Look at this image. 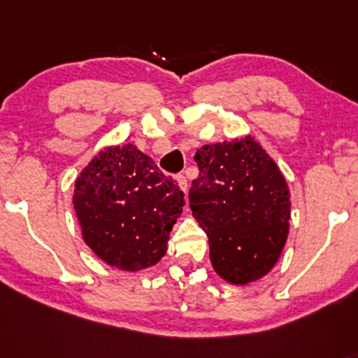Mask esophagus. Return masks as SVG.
Instances as JSON below:
<instances>
[{
	"instance_id": "obj_1",
	"label": "esophagus",
	"mask_w": 358,
	"mask_h": 358,
	"mask_svg": "<svg viewBox=\"0 0 358 358\" xmlns=\"http://www.w3.org/2000/svg\"><path fill=\"white\" fill-rule=\"evenodd\" d=\"M176 182H178L180 190H182L183 193H187V190H188V182H187V178H185L183 175H176Z\"/></svg>"
}]
</instances>
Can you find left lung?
I'll return each mask as SVG.
<instances>
[{"instance_id": "left-lung-1", "label": "left lung", "mask_w": 358, "mask_h": 358, "mask_svg": "<svg viewBox=\"0 0 358 358\" xmlns=\"http://www.w3.org/2000/svg\"><path fill=\"white\" fill-rule=\"evenodd\" d=\"M199 178L190 208L208 237L215 273L244 286L269 273L289 232V188L281 170L252 136L196 151Z\"/></svg>"}]
</instances>
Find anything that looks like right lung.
I'll return each mask as SVG.
<instances>
[{"instance_id":"add662e5","label":"right lung","mask_w":358,"mask_h":358,"mask_svg":"<svg viewBox=\"0 0 358 358\" xmlns=\"http://www.w3.org/2000/svg\"><path fill=\"white\" fill-rule=\"evenodd\" d=\"M72 202L92 252L113 268L134 273L165 256L185 199L175 180L127 143L90 159L77 176Z\"/></svg>"}]
</instances>
